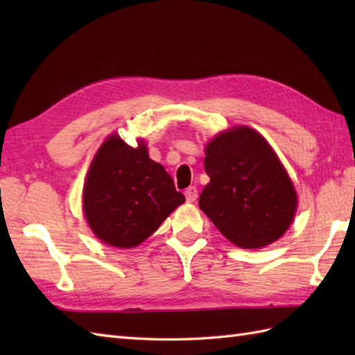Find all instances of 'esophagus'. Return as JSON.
Here are the masks:
<instances>
[{
    "instance_id": "1",
    "label": "esophagus",
    "mask_w": 355,
    "mask_h": 355,
    "mask_svg": "<svg viewBox=\"0 0 355 355\" xmlns=\"http://www.w3.org/2000/svg\"><path fill=\"white\" fill-rule=\"evenodd\" d=\"M184 197H186V200L189 201V202H193L195 200L198 198V191H197V187H187V189L184 191Z\"/></svg>"
}]
</instances>
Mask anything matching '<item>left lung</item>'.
<instances>
[{"label": "left lung", "instance_id": "left-lung-1", "mask_svg": "<svg viewBox=\"0 0 355 355\" xmlns=\"http://www.w3.org/2000/svg\"><path fill=\"white\" fill-rule=\"evenodd\" d=\"M210 177L200 209L239 248H263L290 229L299 198L275 149L253 128L236 125L206 143Z\"/></svg>", "mask_w": 355, "mask_h": 355}]
</instances>
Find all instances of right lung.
<instances>
[{"label":"right lung","mask_w":355,"mask_h":355,"mask_svg":"<svg viewBox=\"0 0 355 355\" xmlns=\"http://www.w3.org/2000/svg\"><path fill=\"white\" fill-rule=\"evenodd\" d=\"M160 163L149 158L145 139L131 146L110 134L89 164L82 210L94 236L116 248H134L184 202Z\"/></svg>","instance_id":"right-lung-1"}]
</instances>
